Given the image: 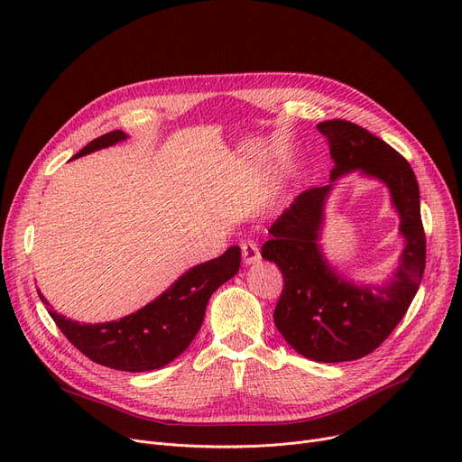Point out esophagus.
I'll use <instances>...</instances> for the list:
<instances>
[{"mask_svg": "<svg viewBox=\"0 0 462 462\" xmlns=\"http://www.w3.org/2000/svg\"><path fill=\"white\" fill-rule=\"evenodd\" d=\"M241 258H244L245 265L260 262V249L254 241H244V244H241Z\"/></svg>", "mask_w": 462, "mask_h": 462, "instance_id": "1", "label": "esophagus"}]
</instances>
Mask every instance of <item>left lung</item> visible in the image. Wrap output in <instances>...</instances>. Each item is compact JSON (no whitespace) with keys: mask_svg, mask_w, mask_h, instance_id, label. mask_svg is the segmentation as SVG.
I'll return each mask as SVG.
<instances>
[{"mask_svg":"<svg viewBox=\"0 0 462 462\" xmlns=\"http://www.w3.org/2000/svg\"><path fill=\"white\" fill-rule=\"evenodd\" d=\"M333 168L329 183L301 192L273 226L262 258L282 272L284 288L273 320L284 341L319 363L359 359L376 350L402 320L421 284L425 234L420 187L411 166L382 138L345 119L322 121ZM352 171L391 190L405 247L382 283H356L328 263L321 249L325 204L337 179Z\"/></svg>","mask_w":462,"mask_h":462,"instance_id":"left-lung-1","label":"left lung"}]
</instances>
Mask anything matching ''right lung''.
<instances>
[{
  "instance_id": "add662e5",
  "label": "right lung",
  "mask_w": 462,
  "mask_h": 462,
  "mask_svg": "<svg viewBox=\"0 0 462 462\" xmlns=\"http://www.w3.org/2000/svg\"><path fill=\"white\" fill-rule=\"evenodd\" d=\"M127 138L129 134L124 131L106 133L91 140L72 159L110 148ZM239 247H230L223 256L192 265L161 296L136 312L103 324L70 320L52 310L41 290L39 298L70 345L91 361L116 371L145 373L168 365L189 348L202 328L211 294L239 272Z\"/></svg>"
}]
</instances>
